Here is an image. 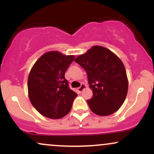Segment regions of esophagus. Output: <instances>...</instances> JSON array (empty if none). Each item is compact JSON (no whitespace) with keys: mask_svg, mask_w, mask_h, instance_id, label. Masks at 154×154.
<instances>
[{"mask_svg":"<svg viewBox=\"0 0 154 154\" xmlns=\"http://www.w3.org/2000/svg\"><path fill=\"white\" fill-rule=\"evenodd\" d=\"M85 88H86V85L84 84V83H82V84H81L80 87L77 88V91H78L79 93H81V92H82L84 89H85Z\"/></svg>","mask_w":154,"mask_h":154,"instance_id":"34e87169","label":"esophagus"}]
</instances>
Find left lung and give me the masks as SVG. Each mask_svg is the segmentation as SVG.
I'll return each instance as SVG.
<instances>
[{
  "label": "left lung",
  "mask_w": 154,
  "mask_h": 154,
  "mask_svg": "<svg viewBox=\"0 0 154 154\" xmlns=\"http://www.w3.org/2000/svg\"><path fill=\"white\" fill-rule=\"evenodd\" d=\"M85 70L93 97L88 100L91 111L109 116L122 106L128 91V79L122 61L106 48L94 45L75 60Z\"/></svg>",
  "instance_id": "8db88e82"
}]
</instances>
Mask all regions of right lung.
<instances>
[{
	"label": "right lung",
	"instance_id": "1",
	"mask_svg": "<svg viewBox=\"0 0 154 154\" xmlns=\"http://www.w3.org/2000/svg\"><path fill=\"white\" fill-rule=\"evenodd\" d=\"M75 59L59 51H49L35 63L28 77V94L35 109L50 119H61L71 110L77 94L69 88L64 75Z\"/></svg>",
	"mask_w": 154,
	"mask_h": 154
}]
</instances>
